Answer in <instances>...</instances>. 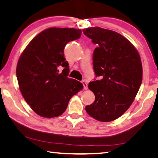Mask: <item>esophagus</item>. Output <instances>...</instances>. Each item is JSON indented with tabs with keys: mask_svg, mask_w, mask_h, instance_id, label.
Here are the masks:
<instances>
[{
	"mask_svg": "<svg viewBox=\"0 0 158 158\" xmlns=\"http://www.w3.org/2000/svg\"><path fill=\"white\" fill-rule=\"evenodd\" d=\"M82 84H83L84 89H85V90H86V89H88V84H87L86 82L85 81H82Z\"/></svg>",
	"mask_w": 158,
	"mask_h": 158,
	"instance_id": "34e87169",
	"label": "esophagus"
}]
</instances>
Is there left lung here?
Here are the masks:
<instances>
[{
  "mask_svg": "<svg viewBox=\"0 0 158 158\" xmlns=\"http://www.w3.org/2000/svg\"><path fill=\"white\" fill-rule=\"evenodd\" d=\"M84 34L96 44L93 54L96 77L89 89L95 101L85 109L97 121L109 122L122 116L133 102L142 83V63L131 42L123 35L99 27L83 30Z\"/></svg>",
  "mask_w": 158,
  "mask_h": 158,
  "instance_id": "8db88e82",
  "label": "left lung"
}]
</instances>
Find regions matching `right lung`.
<instances>
[{
    "label": "right lung",
    "instance_id": "obj_1",
    "mask_svg": "<svg viewBox=\"0 0 158 158\" xmlns=\"http://www.w3.org/2000/svg\"><path fill=\"white\" fill-rule=\"evenodd\" d=\"M81 35L79 29L48 28L32 40L19 58L16 68L19 88L39 116L50 118L62 115L70 98L83 89L79 81L68 78L69 64L64 55L66 44ZM59 66L63 67L62 73Z\"/></svg>",
    "mask_w": 158,
    "mask_h": 158
}]
</instances>
